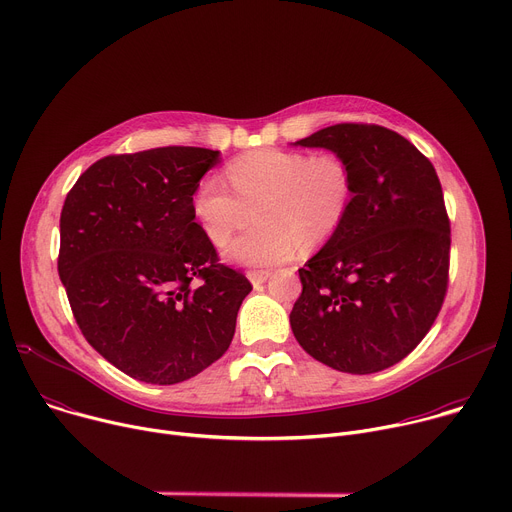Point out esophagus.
Listing matches in <instances>:
<instances>
[{"mask_svg":"<svg viewBox=\"0 0 512 512\" xmlns=\"http://www.w3.org/2000/svg\"><path fill=\"white\" fill-rule=\"evenodd\" d=\"M269 275H271V271H267V269H253V271H249V273H247V277L251 279V283H253V285H261V283H265V281L269 279Z\"/></svg>","mask_w":512,"mask_h":512,"instance_id":"34e87169","label":"esophagus"}]
</instances>
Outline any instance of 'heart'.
<instances>
[{
	"mask_svg": "<svg viewBox=\"0 0 512 512\" xmlns=\"http://www.w3.org/2000/svg\"><path fill=\"white\" fill-rule=\"evenodd\" d=\"M227 178L204 176L190 208L204 237L223 245L255 207L256 227L227 244V261L269 267L294 257L302 245L320 249L348 221L356 196L350 160L336 152L308 154L265 148L239 156L227 166Z\"/></svg>",
	"mask_w": 512,
	"mask_h": 512,
	"instance_id": "obj_1",
	"label": "heart"
}]
</instances>
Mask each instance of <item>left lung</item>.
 Segmentation results:
<instances>
[{"instance_id":"obj_1","label":"left lung","mask_w":512,"mask_h":512,"mask_svg":"<svg viewBox=\"0 0 512 512\" xmlns=\"http://www.w3.org/2000/svg\"><path fill=\"white\" fill-rule=\"evenodd\" d=\"M296 143L346 156L356 196L338 235L300 269L291 330L336 371L379 373L423 340L446 298L452 239L440 178L381 125L338 123Z\"/></svg>"}]
</instances>
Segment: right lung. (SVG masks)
I'll return each mask as SVG.
<instances>
[{
  "label": "right lung",
  "instance_id": "1",
  "mask_svg": "<svg viewBox=\"0 0 512 512\" xmlns=\"http://www.w3.org/2000/svg\"><path fill=\"white\" fill-rule=\"evenodd\" d=\"M218 164L204 148L95 162L60 212L58 275L87 342L125 375L176 385L221 358L253 289L218 261L190 208Z\"/></svg>",
  "mask_w": 512,
  "mask_h": 512
}]
</instances>
